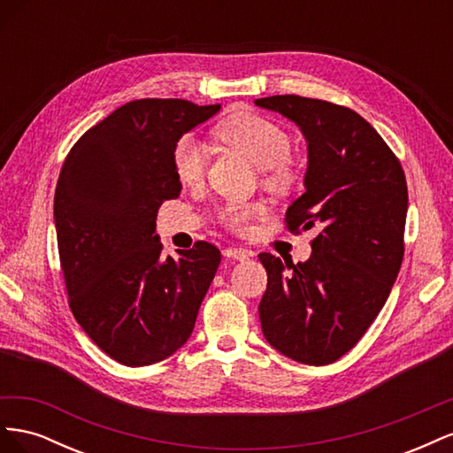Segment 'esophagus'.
<instances>
[{
	"instance_id": "obj_1",
	"label": "esophagus",
	"mask_w": 453,
	"mask_h": 453,
	"mask_svg": "<svg viewBox=\"0 0 453 453\" xmlns=\"http://www.w3.org/2000/svg\"><path fill=\"white\" fill-rule=\"evenodd\" d=\"M223 255L228 258H236V260H248L251 257V253L248 250H242V248H226L223 251Z\"/></svg>"
}]
</instances>
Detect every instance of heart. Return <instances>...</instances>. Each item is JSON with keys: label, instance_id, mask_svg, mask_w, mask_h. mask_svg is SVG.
Masks as SVG:
<instances>
[{"label": "heart", "instance_id": "b5f03b06", "mask_svg": "<svg viewBox=\"0 0 453 453\" xmlns=\"http://www.w3.org/2000/svg\"><path fill=\"white\" fill-rule=\"evenodd\" d=\"M215 135L240 149L263 172L268 187L289 193L300 180L296 164L289 157L291 138L276 122L257 113H236L215 127ZM208 153L195 134H183L173 143L172 166L177 180L187 185L198 183L205 173ZM265 211L263 202H226L219 210V219L234 232H243L250 221Z\"/></svg>", "mask_w": 453, "mask_h": 453}]
</instances>
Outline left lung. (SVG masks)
I'll list each match as a JSON object with an SVG mask.
<instances>
[{"label":"left lung","mask_w":453,"mask_h":453,"mask_svg":"<svg viewBox=\"0 0 453 453\" xmlns=\"http://www.w3.org/2000/svg\"><path fill=\"white\" fill-rule=\"evenodd\" d=\"M303 130L306 193L285 213L300 234L311 226V257L260 253L268 285L258 304L270 346L293 361L321 366L346 355L372 325L399 276L408 210L399 158L353 109L304 96L255 100Z\"/></svg>","instance_id":"1"}]
</instances>
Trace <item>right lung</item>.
Instances as JSON below:
<instances>
[{
    "mask_svg": "<svg viewBox=\"0 0 453 453\" xmlns=\"http://www.w3.org/2000/svg\"><path fill=\"white\" fill-rule=\"evenodd\" d=\"M221 105L180 98L128 102L87 130L54 193L60 266L73 318L109 357L147 366L190 336L221 251L196 242L164 257L160 205L177 198L173 143Z\"/></svg>",
    "mask_w": 453,
    "mask_h": 453,
    "instance_id": "1",
    "label": "right lung"
}]
</instances>
